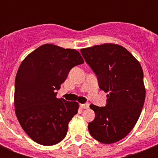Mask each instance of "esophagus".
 I'll list each match as a JSON object with an SVG mask.
<instances>
[{"label": "esophagus", "instance_id": "1", "mask_svg": "<svg viewBox=\"0 0 158 158\" xmlns=\"http://www.w3.org/2000/svg\"><path fill=\"white\" fill-rule=\"evenodd\" d=\"M80 107L82 109H88L89 107V103H84V104H80Z\"/></svg>", "mask_w": 158, "mask_h": 158}]
</instances>
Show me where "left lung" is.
Masks as SVG:
<instances>
[{
	"label": "left lung",
	"mask_w": 158,
	"mask_h": 158,
	"mask_svg": "<svg viewBox=\"0 0 158 158\" xmlns=\"http://www.w3.org/2000/svg\"><path fill=\"white\" fill-rule=\"evenodd\" d=\"M80 52L97 74L99 88L107 93L106 106L90 105L95 118L89 124V133L102 143L118 142L135 127L144 103L141 64L124 47L114 43L83 48Z\"/></svg>",
	"instance_id": "1"
}]
</instances>
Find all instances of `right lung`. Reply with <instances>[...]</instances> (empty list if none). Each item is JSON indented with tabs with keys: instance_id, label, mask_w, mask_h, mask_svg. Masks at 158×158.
Instances as JSON below:
<instances>
[{
	"instance_id": "obj_1",
	"label": "right lung",
	"mask_w": 158,
	"mask_h": 158,
	"mask_svg": "<svg viewBox=\"0 0 158 158\" xmlns=\"http://www.w3.org/2000/svg\"><path fill=\"white\" fill-rule=\"evenodd\" d=\"M84 62L78 51L53 44L40 46L22 61L15 77V110L21 127L34 142L51 146L65 137L79 103L57 98L56 90L69 70Z\"/></svg>"
}]
</instances>
